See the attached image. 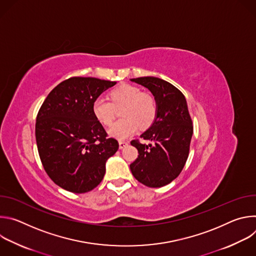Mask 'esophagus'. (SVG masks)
Here are the masks:
<instances>
[{"label": "esophagus", "mask_w": 256, "mask_h": 256, "mask_svg": "<svg viewBox=\"0 0 256 256\" xmlns=\"http://www.w3.org/2000/svg\"><path fill=\"white\" fill-rule=\"evenodd\" d=\"M120 149H124V148H126V146L128 144V142H124V140H120Z\"/></svg>", "instance_id": "34e87169"}]
</instances>
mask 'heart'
Segmentation results:
<instances>
[{
  "label": "heart",
  "mask_w": 256,
  "mask_h": 256,
  "mask_svg": "<svg viewBox=\"0 0 256 256\" xmlns=\"http://www.w3.org/2000/svg\"><path fill=\"white\" fill-rule=\"evenodd\" d=\"M110 100L103 96L97 97L92 104V112L95 118L104 126H110L116 118V108L122 109V120L114 122L108 132L114 138L124 140L134 134L138 128H147L155 120L158 105L155 97L144 93L140 88L124 84L109 94Z\"/></svg>",
  "instance_id": "heart-1"
}]
</instances>
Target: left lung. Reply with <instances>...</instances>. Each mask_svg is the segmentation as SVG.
Masks as SVG:
<instances>
[{
  "label": "left lung",
  "mask_w": 256,
  "mask_h": 256,
  "mask_svg": "<svg viewBox=\"0 0 256 256\" xmlns=\"http://www.w3.org/2000/svg\"><path fill=\"white\" fill-rule=\"evenodd\" d=\"M130 81L148 88L158 112L153 124L140 134L152 144L132 140L138 156L130 165L134 177L146 186L161 188L174 180L184 169L190 154L194 126L184 95L167 81L140 77Z\"/></svg>",
  "instance_id": "obj_1"
}]
</instances>
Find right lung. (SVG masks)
<instances>
[{"instance_id":"add662e5","label":"right lung","mask_w":256,"mask_h":256,"mask_svg":"<svg viewBox=\"0 0 256 256\" xmlns=\"http://www.w3.org/2000/svg\"><path fill=\"white\" fill-rule=\"evenodd\" d=\"M116 82L72 77L54 88L36 116L35 138L42 166L60 188L85 194L103 179L106 160L118 150L92 112L94 100Z\"/></svg>"}]
</instances>
